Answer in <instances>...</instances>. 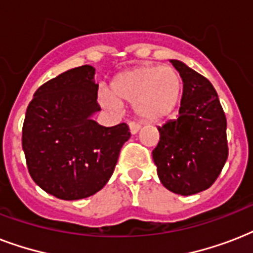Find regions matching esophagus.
Returning a JSON list of instances; mask_svg holds the SVG:
<instances>
[{
  "label": "esophagus",
  "instance_id": "1",
  "mask_svg": "<svg viewBox=\"0 0 253 253\" xmlns=\"http://www.w3.org/2000/svg\"><path fill=\"white\" fill-rule=\"evenodd\" d=\"M128 127H130L131 134H136V132L140 130V126H139V123L136 122H130L128 123Z\"/></svg>",
  "mask_w": 253,
  "mask_h": 253
}]
</instances>
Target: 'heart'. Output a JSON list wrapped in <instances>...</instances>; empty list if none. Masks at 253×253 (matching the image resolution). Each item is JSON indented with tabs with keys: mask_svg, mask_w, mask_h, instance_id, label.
Segmentation results:
<instances>
[{
	"mask_svg": "<svg viewBox=\"0 0 253 253\" xmlns=\"http://www.w3.org/2000/svg\"><path fill=\"white\" fill-rule=\"evenodd\" d=\"M182 94V80L172 68L140 65L119 73L111 83V94L101 91V99L110 107L118 101L135 102V111L147 122L168 117L178 105Z\"/></svg>",
	"mask_w": 253,
	"mask_h": 253,
	"instance_id": "b5f03b06",
	"label": "heart"
}]
</instances>
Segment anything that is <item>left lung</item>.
Segmentation results:
<instances>
[{"instance_id": "left-lung-1", "label": "left lung", "mask_w": 253, "mask_h": 253, "mask_svg": "<svg viewBox=\"0 0 253 253\" xmlns=\"http://www.w3.org/2000/svg\"><path fill=\"white\" fill-rule=\"evenodd\" d=\"M184 83L178 118L159 127L152 151L158 176L168 190L190 196L211 186L228 158L227 121L212 84L172 60Z\"/></svg>"}]
</instances>
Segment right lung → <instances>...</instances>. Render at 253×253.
<instances>
[{"instance_id":"right-lung-1","label":"right lung","mask_w":253,"mask_h":253,"mask_svg":"<svg viewBox=\"0 0 253 253\" xmlns=\"http://www.w3.org/2000/svg\"><path fill=\"white\" fill-rule=\"evenodd\" d=\"M94 68L81 65L39 86L26 110L22 148L31 178L44 192L81 200L106 185L131 134L126 123L99 126Z\"/></svg>"}]
</instances>
